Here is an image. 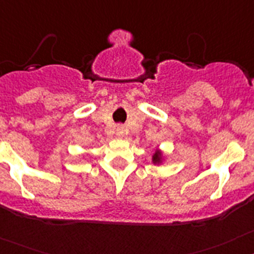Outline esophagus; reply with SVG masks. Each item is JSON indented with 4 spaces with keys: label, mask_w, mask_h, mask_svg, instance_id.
Masks as SVG:
<instances>
[{
    "label": "esophagus",
    "mask_w": 254,
    "mask_h": 254,
    "mask_svg": "<svg viewBox=\"0 0 254 254\" xmlns=\"http://www.w3.org/2000/svg\"><path fill=\"white\" fill-rule=\"evenodd\" d=\"M117 134H118V137L125 136V127H123V126H118V127H117Z\"/></svg>",
    "instance_id": "34e87169"
}]
</instances>
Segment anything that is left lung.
<instances>
[{"mask_svg":"<svg viewBox=\"0 0 254 254\" xmlns=\"http://www.w3.org/2000/svg\"><path fill=\"white\" fill-rule=\"evenodd\" d=\"M162 161V153L160 151H156L152 156V162L153 164H160Z\"/></svg>","mask_w":254,"mask_h":254,"instance_id":"obj_1","label":"left lung"}]
</instances>
